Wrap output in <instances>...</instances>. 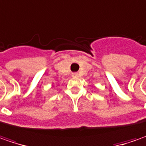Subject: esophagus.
I'll use <instances>...</instances> for the list:
<instances>
[{"mask_svg": "<svg viewBox=\"0 0 146 146\" xmlns=\"http://www.w3.org/2000/svg\"><path fill=\"white\" fill-rule=\"evenodd\" d=\"M72 76H73V77H78V73H72Z\"/></svg>", "mask_w": 146, "mask_h": 146, "instance_id": "1", "label": "esophagus"}]
</instances>
